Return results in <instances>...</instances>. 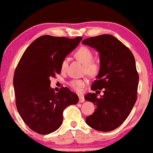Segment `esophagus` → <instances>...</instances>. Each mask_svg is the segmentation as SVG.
Returning <instances> with one entry per match:
<instances>
[{"label":"esophagus","mask_w":153,"mask_h":153,"mask_svg":"<svg viewBox=\"0 0 153 153\" xmlns=\"http://www.w3.org/2000/svg\"><path fill=\"white\" fill-rule=\"evenodd\" d=\"M79 102H84L85 101V98L84 96L82 95H79Z\"/></svg>","instance_id":"1"}]
</instances>
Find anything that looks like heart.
Returning <instances> with one entry per match:
<instances>
[{
	"instance_id": "1",
	"label": "heart",
	"mask_w": 153,
	"mask_h": 153,
	"mask_svg": "<svg viewBox=\"0 0 153 153\" xmlns=\"http://www.w3.org/2000/svg\"><path fill=\"white\" fill-rule=\"evenodd\" d=\"M74 56L79 61L84 65L85 72L90 76H95L98 74L100 69V65L96 60H94V53L88 47L81 46L77 49L74 53ZM68 61L67 59H64L61 62V70L62 72L66 70ZM86 81L85 79H74L71 81L69 85L75 91H80L84 87Z\"/></svg>"
}]
</instances>
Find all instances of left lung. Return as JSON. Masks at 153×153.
<instances>
[{
  "label": "left lung",
  "mask_w": 153,
  "mask_h": 153,
  "mask_svg": "<svg viewBox=\"0 0 153 153\" xmlns=\"http://www.w3.org/2000/svg\"><path fill=\"white\" fill-rule=\"evenodd\" d=\"M82 43L94 48L100 54V70L91 88L104 91L100 98L95 93L85 96L96 107L86 122L96 130L110 131L126 120L137 99L139 76L134 57L126 45L112 35L88 38Z\"/></svg>",
  "instance_id": "left-lung-1"
}]
</instances>
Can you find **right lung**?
Masks as SVG:
<instances>
[{
    "label": "right lung",
    "mask_w": 153,
    "mask_h": 153,
    "mask_svg": "<svg viewBox=\"0 0 153 153\" xmlns=\"http://www.w3.org/2000/svg\"><path fill=\"white\" fill-rule=\"evenodd\" d=\"M82 37L71 39L44 35L26 49L13 78L16 106L31 130L48 134L60 127L63 111L79 102L78 96L67 87L57 93L50 79L61 72V62L76 48Z\"/></svg>",
    "instance_id": "obj_1"
}]
</instances>
